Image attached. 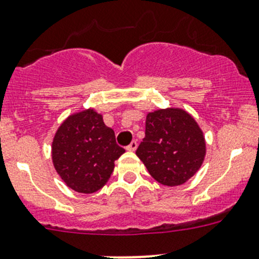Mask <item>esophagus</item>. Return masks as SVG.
Returning <instances> with one entry per match:
<instances>
[{
	"label": "esophagus",
	"instance_id": "esophagus-1",
	"mask_svg": "<svg viewBox=\"0 0 259 259\" xmlns=\"http://www.w3.org/2000/svg\"><path fill=\"white\" fill-rule=\"evenodd\" d=\"M137 148H138V142H137V140H133V142L130 143L129 145H127L126 149L130 150V152H134V150L137 149Z\"/></svg>",
	"mask_w": 259,
	"mask_h": 259
}]
</instances>
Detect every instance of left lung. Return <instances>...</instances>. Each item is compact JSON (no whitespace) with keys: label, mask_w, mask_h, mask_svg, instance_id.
Listing matches in <instances>:
<instances>
[{"label":"left lung","mask_w":259,"mask_h":259,"mask_svg":"<svg viewBox=\"0 0 259 259\" xmlns=\"http://www.w3.org/2000/svg\"><path fill=\"white\" fill-rule=\"evenodd\" d=\"M205 152L201 129L187 112L168 109L148 114L137 155L155 181L170 187L182 185L201 167Z\"/></svg>","instance_id":"8db88e82"}]
</instances>
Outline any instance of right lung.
I'll return each mask as SVG.
<instances>
[{"label":"right lung","mask_w":259,"mask_h":259,"mask_svg":"<svg viewBox=\"0 0 259 259\" xmlns=\"http://www.w3.org/2000/svg\"><path fill=\"white\" fill-rule=\"evenodd\" d=\"M125 152L101 115L86 110L69 116L53 140V163L58 175L77 192L94 193L111 177L114 162Z\"/></svg>","instance_id":"add662e5"}]
</instances>
